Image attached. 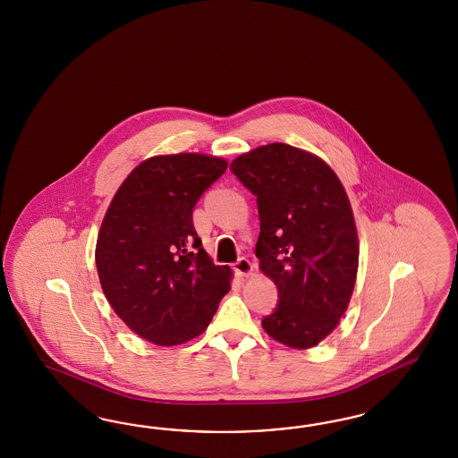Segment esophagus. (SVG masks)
Masks as SVG:
<instances>
[{"label": "esophagus", "mask_w": 458, "mask_h": 458, "mask_svg": "<svg viewBox=\"0 0 458 458\" xmlns=\"http://www.w3.org/2000/svg\"><path fill=\"white\" fill-rule=\"evenodd\" d=\"M233 270H235L236 276L247 277V276L251 274V270H253V264L250 262L247 257H240L235 264H233Z\"/></svg>", "instance_id": "esophagus-1"}]
</instances>
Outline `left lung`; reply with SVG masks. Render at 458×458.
<instances>
[{"label":"left lung","instance_id":"obj_1","mask_svg":"<svg viewBox=\"0 0 458 458\" xmlns=\"http://www.w3.org/2000/svg\"><path fill=\"white\" fill-rule=\"evenodd\" d=\"M230 169L257 196L255 255L277 285V305L262 319L265 333L293 349L316 346L346 312L358 274L346 191L318 156L282 142L238 156Z\"/></svg>","mask_w":458,"mask_h":458}]
</instances>
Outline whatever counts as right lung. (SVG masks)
I'll return each mask as SVG.
<instances>
[{
  "label": "right lung",
  "mask_w": 458,
  "mask_h": 458,
  "mask_svg": "<svg viewBox=\"0 0 458 458\" xmlns=\"http://www.w3.org/2000/svg\"><path fill=\"white\" fill-rule=\"evenodd\" d=\"M226 167L203 154L151 157L104 216L96 247L102 291L129 329L157 346L203 333L230 291V267L211 262L193 225L194 205Z\"/></svg>",
  "instance_id": "1"
}]
</instances>
